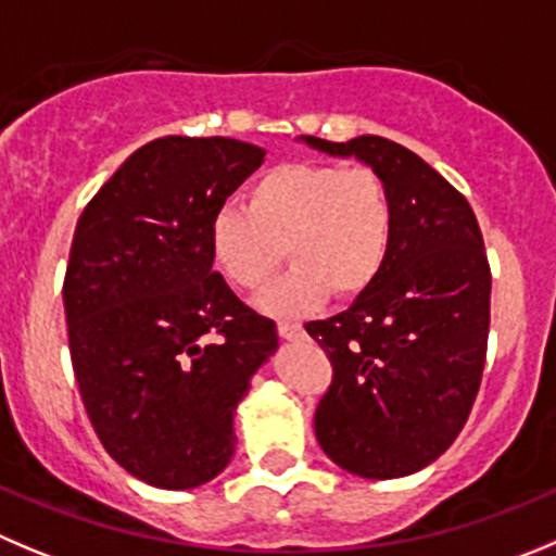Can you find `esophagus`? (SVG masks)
Here are the masks:
<instances>
[{"label": "esophagus", "instance_id": "obj_1", "mask_svg": "<svg viewBox=\"0 0 556 556\" xmlns=\"http://www.w3.org/2000/svg\"><path fill=\"white\" fill-rule=\"evenodd\" d=\"M277 331L282 340H304V337H307V331H304L302 324H290V320H279Z\"/></svg>", "mask_w": 556, "mask_h": 556}]
</instances>
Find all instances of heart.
Masks as SVG:
<instances>
[{"label": "heart", "instance_id": "heart-1", "mask_svg": "<svg viewBox=\"0 0 556 556\" xmlns=\"http://www.w3.org/2000/svg\"><path fill=\"white\" fill-rule=\"evenodd\" d=\"M395 238V197L376 167L293 161L263 173L247 207H219L207 222V252L236 288L257 293L285 254L288 277L261 307L271 315H307L334 293L354 299L383 271Z\"/></svg>", "mask_w": 556, "mask_h": 556}]
</instances>
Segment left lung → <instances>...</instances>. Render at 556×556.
I'll return each instance as SVG.
<instances>
[{
	"label": "left lung",
	"instance_id": "obj_1",
	"mask_svg": "<svg viewBox=\"0 0 556 556\" xmlns=\"http://www.w3.org/2000/svg\"><path fill=\"white\" fill-rule=\"evenodd\" d=\"M304 142L356 155L387 178L395 238L376 282L345 313L307 324L331 362L315 435L340 469L392 480L433 464L469 419L491 324V266L466 197L383 137Z\"/></svg>",
	"mask_w": 556,
	"mask_h": 556
}]
</instances>
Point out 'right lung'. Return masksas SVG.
I'll return each instance as SVG.
<instances>
[{
	"label": "right lung",
	"instance_id": "1",
	"mask_svg": "<svg viewBox=\"0 0 556 556\" xmlns=\"http://www.w3.org/2000/svg\"><path fill=\"white\" fill-rule=\"evenodd\" d=\"M227 137H161L128 155L81 211L67 261V345L103 450L155 489L214 480L232 417L277 326L238 299L207 222L263 164Z\"/></svg>",
	"mask_w": 556,
	"mask_h": 556
}]
</instances>
